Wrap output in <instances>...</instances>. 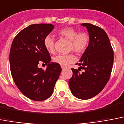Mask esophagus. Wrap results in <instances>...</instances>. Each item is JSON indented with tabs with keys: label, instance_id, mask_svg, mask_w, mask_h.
Listing matches in <instances>:
<instances>
[{
	"label": "esophagus",
	"instance_id": "esophagus-1",
	"mask_svg": "<svg viewBox=\"0 0 124 124\" xmlns=\"http://www.w3.org/2000/svg\"><path fill=\"white\" fill-rule=\"evenodd\" d=\"M65 68H66V67H63V66L61 67V68H62V70H64V69H65Z\"/></svg>",
	"mask_w": 124,
	"mask_h": 124
}]
</instances>
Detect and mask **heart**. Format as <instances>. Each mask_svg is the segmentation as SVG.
Instances as JSON below:
<instances>
[{
	"instance_id": "obj_1",
	"label": "heart",
	"mask_w": 124,
	"mask_h": 124,
	"mask_svg": "<svg viewBox=\"0 0 124 124\" xmlns=\"http://www.w3.org/2000/svg\"><path fill=\"white\" fill-rule=\"evenodd\" d=\"M58 35L70 41V49L74 50L77 54H81L86 50L89 44L90 37L86 32H79L78 30L72 27H65L57 32ZM45 48L50 53L54 52V38L52 35L46 36L43 40ZM76 57L73 54H58L53 58L55 63L61 66L65 67L74 62Z\"/></svg>"
}]
</instances>
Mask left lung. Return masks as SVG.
<instances>
[{"instance_id":"8db88e82","label":"left lung","mask_w":124,"mask_h":124,"mask_svg":"<svg viewBox=\"0 0 124 124\" xmlns=\"http://www.w3.org/2000/svg\"><path fill=\"white\" fill-rule=\"evenodd\" d=\"M86 27L90 37L88 46L79 60V68H72L73 75L68 81L71 93L79 99L93 97L104 89L110 78L113 64L112 46L106 32L91 23H82ZM78 64V63H77Z\"/></svg>"}]
</instances>
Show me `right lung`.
<instances>
[{
	"instance_id": "1",
	"label": "right lung",
	"mask_w": 124,
	"mask_h": 124,
	"mask_svg": "<svg viewBox=\"0 0 124 124\" xmlns=\"http://www.w3.org/2000/svg\"><path fill=\"white\" fill-rule=\"evenodd\" d=\"M54 28L50 23L32 24L16 36L11 44L9 65L12 77L18 88L29 99L41 101L52 95L61 72L59 64L51 57L43 40ZM43 62L46 70L37 65Z\"/></svg>"
}]
</instances>
